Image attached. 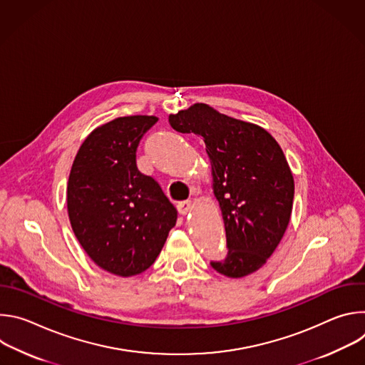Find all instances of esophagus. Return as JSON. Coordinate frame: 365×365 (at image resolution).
I'll return each instance as SVG.
<instances>
[{"label": "esophagus", "mask_w": 365, "mask_h": 365, "mask_svg": "<svg viewBox=\"0 0 365 365\" xmlns=\"http://www.w3.org/2000/svg\"><path fill=\"white\" fill-rule=\"evenodd\" d=\"M193 206H195L193 200L187 199V200H183V202L178 203V211H179V214L186 215V214H190L193 211Z\"/></svg>", "instance_id": "1"}]
</instances>
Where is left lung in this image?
<instances>
[{
    "instance_id": "8db88e82",
    "label": "left lung",
    "mask_w": 365,
    "mask_h": 365,
    "mask_svg": "<svg viewBox=\"0 0 365 365\" xmlns=\"http://www.w3.org/2000/svg\"><path fill=\"white\" fill-rule=\"evenodd\" d=\"M173 130L203 138L214 195L227 234V257L211 262L232 279L263 267L290 221L294 180L279 143L264 128L231 118L206 103L169 115Z\"/></svg>"
}]
</instances>
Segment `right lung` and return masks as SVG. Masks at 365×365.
Masks as SVG:
<instances>
[{"mask_svg":"<svg viewBox=\"0 0 365 365\" xmlns=\"http://www.w3.org/2000/svg\"><path fill=\"white\" fill-rule=\"evenodd\" d=\"M158 120L130 115L95 128L71 169L66 200L72 230L92 262L115 276L147 270L176 225V207L135 163L140 140Z\"/></svg>","mask_w":365,"mask_h":365,"instance_id":"obj_1","label":"right lung"}]
</instances>
